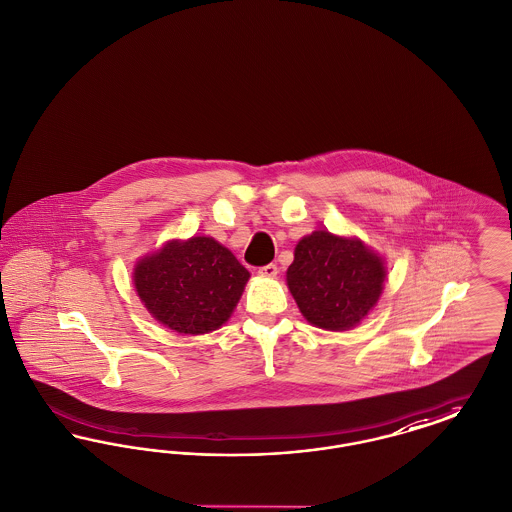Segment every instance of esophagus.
Masks as SVG:
<instances>
[{"mask_svg": "<svg viewBox=\"0 0 512 512\" xmlns=\"http://www.w3.org/2000/svg\"><path fill=\"white\" fill-rule=\"evenodd\" d=\"M277 271H279V267L275 266V264H267V266L258 267V273H260L262 277H275Z\"/></svg>", "mask_w": 512, "mask_h": 512, "instance_id": "34e87169", "label": "esophagus"}]
</instances>
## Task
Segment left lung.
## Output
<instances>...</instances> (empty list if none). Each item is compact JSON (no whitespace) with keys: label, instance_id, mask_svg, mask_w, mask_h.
<instances>
[{"label":"left lung","instance_id":"8db88e82","mask_svg":"<svg viewBox=\"0 0 512 512\" xmlns=\"http://www.w3.org/2000/svg\"><path fill=\"white\" fill-rule=\"evenodd\" d=\"M384 275L382 260L361 241L313 231L296 245L287 283L312 325L346 331L373 310Z\"/></svg>","mask_w":512,"mask_h":512}]
</instances>
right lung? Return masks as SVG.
I'll list each match as a JSON object with an SVG mask.
<instances>
[{
    "mask_svg": "<svg viewBox=\"0 0 512 512\" xmlns=\"http://www.w3.org/2000/svg\"><path fill=\"white\" fill-rule=\"evenodd\" d=\"M250 273L212 237L168 243L137 262L135 289L162 325L183 334L220 329L237 306Z\"/></svg>",
    "mask_w": 512,
    "mask_h": 512,
    "instance_id": "right-lung-1",
    "label": "right lung"
}]
</instances>
